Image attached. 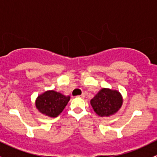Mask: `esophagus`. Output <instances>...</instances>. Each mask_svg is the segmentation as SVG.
Masks as SVG:
<instances>
[{
  "label": "esophagus",
  "mask_w": 157,
  "mask_h": 157,
  "mask_svg": "<svg viewBox=\"0 0 157 157\" xmlns=\"http://www.w3.org/2000/svg\"><path fill=\"white\" fill-rule=\"evenodd\" d=\"M77 97H80V98H84V94H81L80 96H77Z\"/></svg>",
  "instance_id": "esophagus-1"
}]
</instances>
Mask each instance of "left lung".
Instances as JSON below:
<instances>
[{"label": "left lung", "instance_id": "left-lung-1", "mask_svg": "<svg viewBox=\"0 0 157 157\" xmlns=\"http://www.w3.org/2000/svg\"><path fill=\"white\" fill-rule=\"evenodd\" d=\"M122 96L117 90L103 88L90 101L94 112L101 117L116 113L122 105Z\"/></svg>", "mask_w": 157, "mask_h": 157}]
</instances>
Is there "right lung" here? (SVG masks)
<instances>
[{"mask_svg": "<svg viewBox=\"0 0 157 157\" xmlns=\"http://www.w3.org/2000/svg\"><path fill=\"white\" fill-rule=\"evenodd\" d=\"M69 100V96H66L54 90H49L38 96L36 106L43 115L55 118L62 112Z\"/></svg>", "mask_w": 157, "mask_h": 157, "instance_id": "obj_1", "label": "right lung"}]
</instances>
